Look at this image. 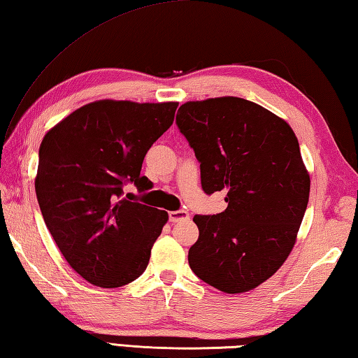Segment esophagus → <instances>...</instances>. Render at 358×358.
Here are the masks:
<instances>
[{"mask_svg":"<svg viewBox=\"0 0 358 358\" xmlns=\"http://www.w3.org/2000/svg\"><path fill=\"white\" fill-rule=\"evenodd\" d=\"M189 219V213L185 211V209H178V211H171L169 213V220L172 223H177L181 220H187Z\"/></svg>","mask_w":358,"mask_h":358,"instance_id":"esophagus-1","label":"esophagus"}]
</instances>
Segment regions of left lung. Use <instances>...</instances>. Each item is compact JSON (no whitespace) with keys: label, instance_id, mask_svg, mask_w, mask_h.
I'll return each mask as SVG.
<instances>
[{"label":"left lung","instance_id":"left-lung-1","mask_svg":"<svg viewBox=\"0 0 358 358\" xmlns=\"http://www.w3.org/2000/svg\"><path fill=\"white\" fill-rule=\"evenodd\" d=\"M177 125L200 163L206 194L225 192L227 209L195 215L199 241L189 267L225 293H243L275 275L296 242L310 177L284 119L242 97L181 105Z\"/></svg>","mask_w":358,"mask_h":358}]
</instances>
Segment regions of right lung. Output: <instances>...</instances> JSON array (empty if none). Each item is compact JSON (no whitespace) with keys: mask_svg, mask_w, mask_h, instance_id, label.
I'll list each match as a JSON object with an SVG mask.
<instances>
[{"mask_svg":"<svg viewBox=\"0 0 358 358\" xmlns=\"http://www.w3.org/2000/svg\"><path fill=\"white\" fill-rule=\"evenodd\" d=\"M178 102L96 101L49 130L35 192L49 233L71 268L93 285L122 287L143 275L166 211L130 201L147 150L171 127Z\"/></svg>","mask_w":358,"mask_h":358,"instance_id":"obj_1","label":"right lung"}]
</instances>
